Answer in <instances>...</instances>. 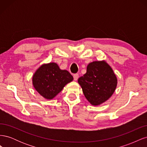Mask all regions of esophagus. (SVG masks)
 I'll return each instance as SVG.
<instances>
[{"instance_id": "1", "label": "esophagus", "mask_w": 147, "mask_h": 147, "mask_svg": "<svg viewBox=\"0 0 147 147\" xmlns=\"http://www.w3.org/2000/svg\"><path fill=\"white\" fill-rule=\"evenodd\" d=\"M78 77H79V76H78V74H75L74 75V80H75V81L77 80Z\"/></svg>"}]
</instances>
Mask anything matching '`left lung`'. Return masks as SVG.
<instances>
[{"label":"left lung","mask_w":147,"mask_h":147,"mask_svg":"<svg viewBox=\"0 0 147 147\" xmlns=\"http://www.w3.org/2000/svg\"><path fill=\"white\" fill-rule=\"evenodd\" d=\"M83 94L90 103L99 105L112 96L117 86V78L105 61H96L87 66L86 73L78 79Z\"/></svg>","instance_id":"8db88e82"}]
</instances>
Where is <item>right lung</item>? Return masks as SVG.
<instances>
[{
  "label": "right lung",
  "instance_id": "obj_1",
  "mask_svg": "<svg viewBox=\"0 0 147 147\" xmlns=\"http://www.w3.org/2000/svg\"><path fill=\"white\" fill-rule=\"evenodd\" d=\"M73 79L67 70H61L55 63H50L42 64L35 71L32 77V84L43 97L51 100Z\"/></svg>",
  "mask_w": 147,
  "mask_h": 147
}]
</instances>
